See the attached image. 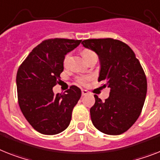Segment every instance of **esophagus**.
I'll list each match as a JSON object with an SVG mask.
<instances>
[{"label": "esophagus", "instance_id": "obj_1", "mask_svg": "<svg viewBox=\"0 0 160 160\" xmlns=\"http://www.w3.org/2000/svg\"><path fill=\"white\" fill-rule=\"evenodd\" d=\"M88 92L87 90H82V96H86V95H88Z\"/></svg>", "mask_w": 160, "mask_h": 160}]
</instances>
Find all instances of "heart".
<instances>
[{
	"instance_id": "1",
	"label": "heart",
	"mask_w": 160,
	"mask_h": 160,
	"mask_svg": "<svg viewBox=\"0 0 160 160\" xmlns=\"http://www.w3.org/2000/svg\"><path fill=\"white\" fill-rule=\"evenodd\" d=\"M92 51H90V50H83L82 51V55L83 56H85V55H88V54L92 53ZM68 57H69V55H66L64 58V64L65 65L67 64V61H68ZM90 80V77H88V76H82V77H78L77 78V82L79 83V84H81V85H86L88 82Z\"/></svg>"
}]
</instances>
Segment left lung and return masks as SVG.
I'll return each instance as SVG.
<instances>
[{
  "label": "left lung",
  "mask_w": 160,
  "mask_h": 160,
  "mask_svg": "<svg viewBox=\"0 0 160 160\" xmlns=\"http://www.w3.org/2000/svg\"><path fill=\"white\" fill-rule=\"evenodd\" d=\"M82 44L98 55V82L110 88L105 101L94 96L96 102L90 109L92 123L101 132L120 135L135 123L142 113L147 92L145 72L132 50L121 41L88 39Z\"/></svg>",
  "instance_id": "1"
}]
</instances>
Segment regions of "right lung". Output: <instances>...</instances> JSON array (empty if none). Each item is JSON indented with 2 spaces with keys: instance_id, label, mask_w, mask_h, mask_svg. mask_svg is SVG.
<instances>
[{
  "instance_id": "obj_1",
  "label": "right lung",
  "mask_w": 160,
  "mask_h": 160,
  "mask_svg": "<svg viewBox=\"0 0 160 160\" xmlns=\"http://www.w3.org/2000/svg\"><path fill=\"white\" fill-rule=\"evenodd\" d=\"M82 40L54 38L37 46L17 72L18 102L27 121L38 132L55 135L70 123L81 90L71 86L66 93L55 95L52 88L64 70V58Z\"/></svg>"
}]
</instances>
